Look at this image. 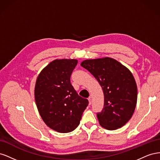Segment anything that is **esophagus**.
Segmentation results:
<instances>
[{
	"label": "esophagus",
	"instance_id": "1",
	"mask_svg": "<svg viewBox=\"0 0 160 160\" xmlns=\"http://www.w3.org/2000/svg\"><path fill=\"white\" fill-rule=\"evenodd\" d=\"M88 100H89V105H91V97H90V98H89Z\"/></svg>",
	"mask_w": 160,
	"mask_h": 160
}]
</instances>
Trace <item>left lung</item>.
<instances>
[{
  "mask_svg": "<svg viewBox=\"0 0 160 160\" xmlns=\"http://www.w3.org/2000/svg\"><path fill=\"white\" fill-rule=\"evenodd\" d=\"M81 65L98 80L104 94V107L98 113L99 124L108 130L123 127L137 104L136 82L129 69L111 57L87 59Z\"/></svg>",
  "mask_w": 160,
  "mask_h": 160,
  "instance_id": "obj_1",
  "label": "left lung"
}]
</instances>
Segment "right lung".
<instances>
[{"label":"right lung","instance_id":"obj_1","mask_svg":"<svg viewBox=\"0 0 160 160\" xmlns=\"http://www.w3.org/2000/svg\"><path fill=\"white\" fill-rule=\"evenodd\" d=\"M77 59H55L38 74L35 87V99L43 122L59 133H69L80 123L88 105L70 82Z\"/></svg>","mask_w":160,"mask_h":160}]
</instances>
